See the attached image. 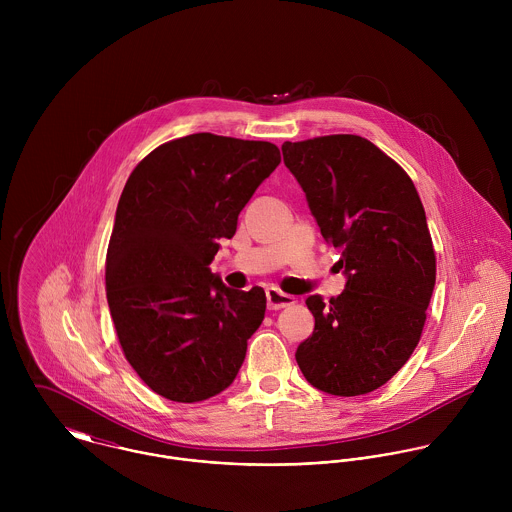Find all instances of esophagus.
Listing matches in <instances>:
<instances>
[{
    "mask_svg": "<svg viewBox=\"0 0 512 512\" xmlns=\"http://www.w3.org/2000/svg\"><path fill=\"white\" fill-rule=\"evenodd\" d=\"M266 299H268V307L270 309H284L295 303V297L290 293H284L278 288H268L266 290Z\"/></svg>",
    "mask_w": 512,
    "mask_h": 512,
    "instance_id": "obj_1",
    "label": "esophagus"
}]
</instances>
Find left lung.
<instances>
[{"label": "left lung", "instance_id": "left-lung-1", "mask_svg": "<svg viewBox=\"0 0 512 512\" xmlns=\"http://www.w3.org/2000/svg\"><path fill=\"white\" fill-rule=\"evenodd\" d=\"M323 238L339 252L345 290L309 295L313 335L295 361L333 396L386 384L414 353L436 286V254L408 173L361 136L337 134L282 146Z\"/></svg>", "mask_w": 512, "mask_h": 512}]
</instances>
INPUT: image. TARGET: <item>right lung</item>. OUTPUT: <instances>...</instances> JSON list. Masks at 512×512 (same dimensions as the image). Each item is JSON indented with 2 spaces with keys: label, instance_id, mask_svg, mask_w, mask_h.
I'll return each mask as SVG.
<instances>
[{
  "label": "right lung",
  "instance_id": "add662e5",
  "mask_svg": "<svg viewBox=\"0 0 512 512\" xmlns=\"http://www.w3.org/2000/svg\"><path fill=\"white\" fill-rule=\"evenodd\" d=\"M280 161L270 142L191 134L153 149L122 191L108 307L128 363L167 400L191 404L228 388L264 321V290L226 288L209 266Z\"/></svg>",
  "mask_w": 512,
  "mask_h": 512
}]
</instances>
